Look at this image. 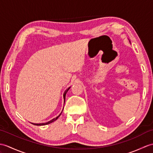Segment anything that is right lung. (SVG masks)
Returning <instances> with one entry per match:
<instances>
[{
  "label": "right lung",
  "mask_w": 153,
  "mask_h": 153,
  "mask_svg": "<svg viewBox=\"0 0 153 153\" xmlns=\"http://www.w3.org/2000/svg\"><path fill=\"white\" fill-rule=\"evenodd\" d=\"M70 87H69V88H67V89L65 91V93H64V100H65V97H66V93H67V92L68 91V90L70 89ZM62 112L60 113V114H61L62 113ZM60 114L58 116V117H56V118H54V119H53L52 120H49V121H48V123H39V124H36V123H32V124H33V125H36V126H42V125H48V124H50V123H53V122H54L55 120H56V119H57L59 117V116L60 115Z\"/></svg>",
  "instance_id": "obj_1"
}]
</instances>
